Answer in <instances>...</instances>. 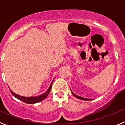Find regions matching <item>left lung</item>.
Returning a JSON list of instances; mask_svg holds the SVG:
<instances>
[{
	"mask_svg": "<svg viewBox=\"0 0 125 125\" xmlns=\"http://www.w3.org/2000/svg\"><path fill=\"white\" fill-rule=\"evenodd\" d=\"M72 94H73V95H74L75 97H77V98L79 99H82V100H85V101H89V100H91V99H86V98H83V97H80V96H79V95H75V94H74V93H73V92H72Z\"/></svg>",
	"mask_w": 125,
	"mask_h": 125,
	"instance_id": "8db88e82",
	"label": "left lung"
}]
</instances>
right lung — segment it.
Instances as JSON below:
<instances>
[{"label":"right lung","mask_w":125,"mask_h":125,"mask_svg":"<svg viewBox=\"0 0 125 125\" xmlns=\"http://www.w3.org/2000/svg\"><path fill=\"white\" fill-rule=\"evenodd\" d=\"M53 81H52V83H51L49 89L47 90L46 93H44V94H42V95H39V96H37V97H22V96H20V95H17V94H15L14 93H13L12 91L10 89V93H12L14 96L15 97H16L17 99H19V100L22 101L26 103H28V104H34V103H38L40 101H43V99L46 98V97L48 96V95L49 94L50 92L51 91V89H52V83H53Z\"/></svg>","instance_id":"right-lung-1"}]
</instances>
